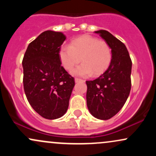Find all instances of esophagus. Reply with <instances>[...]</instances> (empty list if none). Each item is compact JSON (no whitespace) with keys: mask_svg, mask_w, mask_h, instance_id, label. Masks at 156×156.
<instances>
[{"mask_svg":"<svg viewBox=\"0 0 156 156\" xmlns=\"http://www.w3.org/2000/svg\"><path fill=\"white\" fill-rule=\"evenodd\" d=\"M75 81H76V83H78V82L84 81V80H82V79H80V78H75Z\"/></svg>","mask_w":156,"mask_h":156,"instance_id":"1","label":"esophagus"}]
</instances>
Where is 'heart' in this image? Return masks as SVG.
<instances>
[{"instance_id": "1", "label": "heart", "mask_w": 156, "mask_h": 156, "mask_svg": "<svg viewBox=\"0 0 156 156\" xmlns=\"http://www.w3.org/2000/svg\"><path fill=\"white\" fill-rule=\"evenodd\" d=\"M59 58L62 65L76 76H99L109 67L112 59V51L109 44L96 37L83 35L73 39L70 45H64L60 49Z\"/></svg>"}]
</instances>
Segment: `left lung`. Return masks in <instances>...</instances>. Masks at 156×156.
Returning <instances> with one entry per match:
<instances>
[{
  "mask_svg": "<svg viewBox=\"0 0 156 156\" xmlns=\"http://www.w3.org/2000/svg\"><path fill=\"white\" fill-rule=\"evenodd\" d=\"M105 39L112 51L106 71L95 80H87V104L92 115L108 119L117 114L129 96L131 89L132 62L126 47L105 30L94 31Z\"/></svg>",
  "mask_w": 156,
  "mask_h": 156,
  "instance_id": "8db88e82",
  "label": "left lung"
}]
</instances>
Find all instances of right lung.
I'll list each match as a JSON object with an SVG mask.
<instances>
[{
	"label": "right lung",
	"mask_w": 156,
	"mask_h": 156,
	"mask_svg": "<svg viewBox=\"0 0 156 156\" xmlns=\"http://www.w3.org/2000/svg\"><path fill=\"white\" fill-rule=\"evenodd\" d=\"M65 39L62 32L44 31L28 44L22 62L27 100L48 119L65 114L75 86L74 78L61 65L59 51Z\"/></svg>",
	"instance_id": "1"
}]
</instances>
